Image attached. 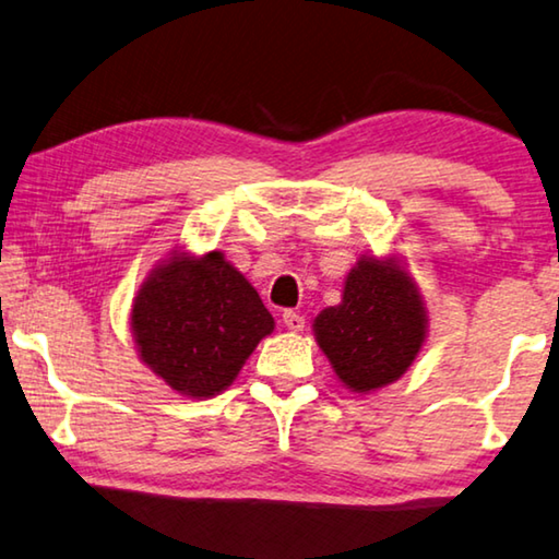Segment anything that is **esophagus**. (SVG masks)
<instances>
[{"instance_id": "34e87169", "label": "esophagus", "mask_w": 559, "mask_h": 559, "mask_svg": "<svg viewBox=\"0 0 559 559\" xmlns=\"http://www.w3.org/2000/svg\"><path fill=\"white\" fill-rule=\"evenodd\" d=\"M283 323H286L288 331H304L306 318L296 311H283Z\"/></svg>"}]
</instances>
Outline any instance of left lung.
I'll return each mask as SVG.
<instances>
[{
	"label": "left lung",
	"mask_w": 559,
	"mask_h": 559,
	"mask_svg": "<svg viewBox=\"0 0 559 559\" xmlns=\"http://www.w3.org/2000/svg\"><path fill=\"white\" fill-rule=\"evenodd\" d=\"M316 338L345 385L376 391L401 378L425 341V311L411 278L393 263L358 261L343 304L316 318Z\"/></svg>",
	"instance_id": "1"
}]
</instances>
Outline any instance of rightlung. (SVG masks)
I'll use <instances>...</instances> for the list:
<instances>
[{"label": "right lung", "mask_w": 559, "mask_h": 559, "mask_svg": "<svg viewBox=\"0 0 559 559\" xmlns=\"http://www.w3.org/2000/svg\"><path fill=\"white\" fill-rule=\"evenodd\" d=\"M131 328L156 376L183 395L211 397L234 383L273 318L251 283L211 251L156 269L134 300Z\"/></svg>", "instance_id": "1"}]
</instances>
